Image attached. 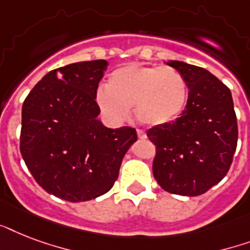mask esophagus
Segmentation results:
<instances>
[{
	"label": "esophagus",
	"mask_w": 250,
	"mask_h": 250,
	"mask_svg": "<svg viewBox=\"0 0 250 250\" xmlns=\"http://www.w3.org/2000/svg\"><path fill=\"white\" fill-rule=\"evenodd\" d=\"M137 137L141 139V140H144L145 137H146V133H145L144 129H137Z\"/></svg>",
	"instance_id": "34e87169"
}]
</instances>
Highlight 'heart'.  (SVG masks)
Segmentation results:
<instances>
[{
  "label": "heart",
  "mask_w": 250,
  "mask_h": 250,
  "mask_svg": "<svg viewBox=\"0 0 250 250\" xmlns=\"http://www.w3.org/2000/svg\"><path fill=\"white\" fill-rule=\"evenodd\" d=\"M187 97V83L178 70L132 63L114 70L107 86H100L96 93L98 107L110 121H125L129 107H135L137 119L148 125L176 119Z\"/></svg>",
  "instance_id": "b5f03b06"
}]
</instances>
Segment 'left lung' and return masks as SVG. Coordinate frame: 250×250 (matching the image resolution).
Returning <instances> with one entry per match:
<instances>
[{
    "label": "left lung",
    "mask_w": 250,
    "mask_h": 250,
    "mask_svg": "<svg viewBox=\"0 0 250 250\" xmlns=\"http://www.w3.org/2000/svg\"><path fill=\"white\" fill-rule=\"evenodd\" d=\"M188 86L180 117L154 125L146 136L156 145L153 175L161 188L180 196H200L229 172L237 145V119L231 90L208 70L180 61Z\"/></svg>",
    "instance_id": "obj_1"
}]
</instances>
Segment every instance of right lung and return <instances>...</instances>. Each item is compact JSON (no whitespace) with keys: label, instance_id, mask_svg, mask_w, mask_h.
Returning a JSON list of instances; mask_svg holds the SVG:
<instances>
[{"label":"right lung","instance_id":"obj_1","mask_svg":"<svg viewBox=\"0 0 250 250\" xmlns=\"http://www.w3.org/2000/svg\"><path fill=\"white\" fill-rule=\"evenodd\" d=\"M104 60L78 62L48 72L21 107V153L48 193L70 202L105 194L122 160L137 140L132 127L106 128L97 119Z\"/></svg>","mask_w":250,"mask_h":250}]
</instances>
